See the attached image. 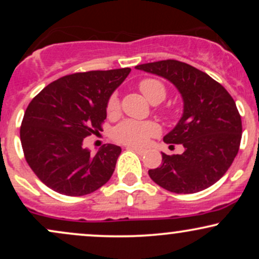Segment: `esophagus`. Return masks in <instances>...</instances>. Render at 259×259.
<instances>
[{
    "label": "esophagus",
    "instance_id": "1",
    "mask_svg": "<svg viewBox=\"0 0 259 259\" xmlns=\"http://www.w3.org/2000/svg\"><path fill=\"white\" fill-rule=\"evenodd\" d=\"M126 150H132L134 152H136L140 156H142V154H145V151L144 150H140L138 147H134V146H126Z\"/></svg>",
    "mask_w": 259,
    "mask_h": 259
}]
</instances>
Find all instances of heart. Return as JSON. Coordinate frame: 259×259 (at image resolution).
<instances>
[{"label":"heart","mask_w":259,"mask_h":259,"mask_svg":"<svg viewBox=\"0 0 259 259\" xmlns=\"http://www.w3.org/2000/svg\"><path fill=\"white\" fill-rule=\"evenodd\" d=\"M140 91L151 103H159L164 100L165 86L157 79H145L140 81ZM119 107V99L117 94H113L107 102V112L115 113ZM159 133V127L153 121H139L134 119H125L113 129V139L121 144L129 146L142 147L150 141L151 138Z\"/></svg>","instance_id":"obj_1"}]
</instances>
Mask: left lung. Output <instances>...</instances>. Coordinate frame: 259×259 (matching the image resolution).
Returning <instances> with one entry per match:
<instances>
[{
  "instance_id": "left-lung-1",
  "label": "left lung",
  "mask_w": 259,
  "mask_h": 259,
  "mask_svg": "<svg viewBox=\"0 0 259 259\" xmlns=\"http://www.w3.org/2000/svg\"><path fill=\"white\" fill-rule=\"evenodd\" d=\"M135 68L169 80L184 101L183 117L163 141L181 144L185 151L162 153V164L148 170L150 178L175 194L212 186L230 168L241 142V117L233 97L208 74L184 62L167 59Z\"/></svg>"
}]
</instances>
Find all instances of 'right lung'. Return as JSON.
I'll return each mask as SVG.
<instances>
[{"label":"right lung","mask_w":259,"mask_h":259,"mask_svg":"<svg viewBox=\"0 0 259 259\" xmlns=\"http://www.w3.org/2000/svg\"><path fill=\"white\" fill-rule=\"evenodd\" d=\"M130 68L65 75L42 89L24 113L20 141L29 167L58 194L84 196L111 179L121 148L91 154L84 139L102 132L107 102Z\"/></svg>","instance_id":"right-lung-1"}]
</instances>
